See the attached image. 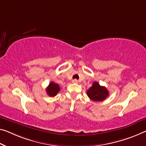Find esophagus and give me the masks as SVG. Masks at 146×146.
I'll return each instance as SVG.
<instances>
[{"label":"esophagus","instance_id":"esophagus-1","mask_svg":"<svg viewBox=\"0 0 146 146\" xmlns=\"http://www.w3.org/2000/svg\"><path fill=\"white\" fill-rule=\"evenodd\" d=\"M72 82L73 83H75V84H77V83H78V81L76 80V79H74V80H72Z\"/></svg>","mask_w":146,"mask_h":146}]
</instances>
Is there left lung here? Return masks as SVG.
<instances>
[{
    "label": "left lung",
    "instance_id": "1",
    "mask_svg": "<svg viewBox=\"0 0 146 146\" xmlns=\"http://www.w3.org/2000/svg\"><path fill=\"white\" fill-rule=\"evenodd\" d=\"M87 95L93 101H102L109 95V92L104 86H100L97 82H94L92 86L87 91Z\"/></svg>",
    "mask_w": 146,
    "mask_h": 146
}]
</instances>
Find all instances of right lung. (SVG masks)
Returning <instances> with one entry per match:
<instances>
[{
    "label": "right lung",
    "instance_id": "1",
    "mask_svg": "<svg viewBox=\"0 0 146 146\" xmlns=\"http://www.w3.org/2000/svg\"><path fill=\"white\" fill-rule=\"evenodd\" d=\"M60 91L59 86L53 82L50 83L49 86L46 88V93L50 96H55Z\"/></svg>",
    "mask_w": 146,
    "mask_h": 146
}]
</instances>
